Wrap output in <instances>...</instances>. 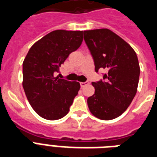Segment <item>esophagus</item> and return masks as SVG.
Wrapping results in <instances>:
<instances>
[{
	"instance_id": "1",
	"label": "esophagus",
	"mask_w": 157,
	"mask_h": 157,
	"mask_svg": "<svg viewBox=\"0 0 157 157\" xmlns=\"http://www.w3.org/2000/svg\"><path fill=\"white\" fill-rule=\"evenodd\" d=\"M88 83H89V82H87V81H86V82H80V86H81L82 87V86H86V85H87V84H88Z\"/></svg>"
}]
</instances>
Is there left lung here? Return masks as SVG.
<instances>
[{
	"instance_id": "8db88e82",
	"label": "left lung",
	"mask_w": 157,
	"mask_h": 157,
	"mask_svg": "<svg viewBox=\"0 0 157 157\" xmlns=\"http://www.w3.org/2000/svg\"><path fill=\"white\" fill-rule=\"evenodd\" d=\"M93 57L95 71L105 69L103 80L92 82L93 96L87 99L89 110L101 120H112L123 113L137 92L140 68L131 46L109 29L83 31Z\"/></svg>"
}]
</instances>
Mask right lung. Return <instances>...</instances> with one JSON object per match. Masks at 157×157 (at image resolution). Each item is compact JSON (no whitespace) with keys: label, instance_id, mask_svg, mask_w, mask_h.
<instances>
[{"label":"right lung","instance_id":"add662e5","mask_svg":"<svg viewBox=\"0 0 157 157\" xmlns=\"http://www.w3.org/2000/svg\"><path fill=\"white\" fill-rule=\"evenodd\" d=\"M82 42V31L57 30L34 44L22 63V86L30 105L47 120L62 118L80 89L78 82L54 77Z\"/></svg>","mask_w":157,"mask_h":157}]
</instances>
